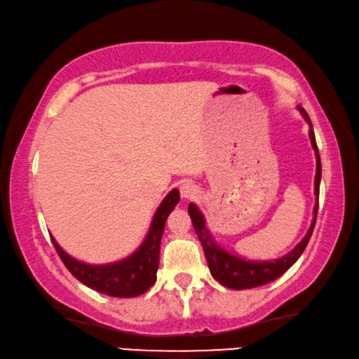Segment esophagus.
<instances>
[{"instance_id": "34e87169", "label": "esophagus", "mask_w": 359, "mask_h": 359, "mask_svg": "<svg viewBox=\"0 0 359 359\" xmlns=\"http://www.w3.org/2000/svg\"><path fill=\"white\" fill-rule=\"evenodd\" d=\"M180 195L187 198V200H191V198H195L198 195L196 185L191 184V182H184V184L180 185Z\"/></svg>"}]
</instances>
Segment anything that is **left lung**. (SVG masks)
Instances as JSON below:
<instances>
[{
    "instance_id": "obj_1",
    "label": "left lung",
    "mask_w": 359,
    "mask_h": 359,
    "mask_svg": "<svg viewBox=\"0 0 359 359\" xmlns=\"http://www.w3.org/2000/svg\"><path fill=\"white\" fill-rule=\"evenodd\" d=\"M300 113H302L304 118L310 124V139L311 145L316 153V177H315V195L320 196V180H321V159H320V151H318L315 133H313V124L310 121V116L306 115L304 108H299ZM189 212L193 222V229H195L198 238L203 244L204 254H206V260L209 265V270L212 273V276L217 280L220 284H224L225 287L230 289H251L257 286H264V284L275 281L276 278H280L284 271L291 269V266L297 262V259L302 255L305 251L306 244H309L313 229H315L316 224V214H318V203L315 206V219H313V224L310 226L309 233L300 241L297 246L294 248V251L289 252L284 257L273 260V262H248L240 257H235L229 252H225L224 249L217 246V243L214 241V238L210 236V233L206 229V224H204L203 214L198 210L195 204H190Z\"/></svg>"
}]
</instances>
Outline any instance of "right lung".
I'll use <instances>...</instances> for the list:
<instances>
[{
	"label": "right lung",
	"mask_w": 359,
	"mask_h": 359,
	"mask_svg": "<svg viewBox=\"0 0 359 359\" xmlns=\"http://www.w3.org/2000/svg\"><path fill=\"white\" fill-rule=\"evenodd\" d=\"M179 190H172L159 204L155 217H153L149 236L139 248V251L129 259L110 265H88L72 259L62 251L59 244L53 240L59 257L64 265L76 278L94 291L111 295V297H137L149 291L156 281L159 265V244L164 231L168 215L179 203Z\"/></svg>",
	"instance_id": "add662e5"
}]
</instances>
